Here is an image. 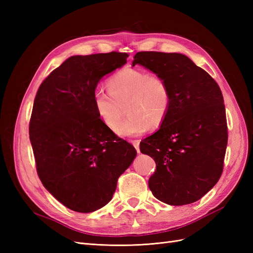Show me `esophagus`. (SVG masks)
Returning a JSON list of instances; mask_svg holds the SVG:
<instances>
[{
  "mask_svg": "<svg viewBox=\"0 0 253 253\" xmlns=\"http://www.w3.org/2000/svg\"><path fill=\"white\" fill-rule=\"evenodd\" d=\"M131 142H132V144L134 145V148L136 149V151L138 152V153H140V150H139V143H140V140H138V139H134V140H131Z\"/></svg>",
  "mask_w": 253,
  "mask_h": 253,
  "instance_id": "1",
  "label": "esophagus"
}]
</instances>
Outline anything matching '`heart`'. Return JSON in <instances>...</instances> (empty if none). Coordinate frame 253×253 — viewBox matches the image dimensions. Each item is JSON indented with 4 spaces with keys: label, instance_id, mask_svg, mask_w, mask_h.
Segmentation results:
<instances>
[{
    "label": "heart",
    "instance_id": "obj_1",
    "mask_svg": "<svg viewBox=\"0 0 253 253\" xmlns=\"http://www.w3.org/2000/svg\"><path fill=\"white\" fill-rule=\"evenodd\" d=\"M109 89L95 91V110L99 119L114 128L127 109L130 116L115 128L121 137L139 136L150 126L159 127L170 113L172 91L163 76L150 75L138 68H124L109 80Z\"/></svg>",
    "mask_w": 253,
    "mask_h": 253
}]
</instances>
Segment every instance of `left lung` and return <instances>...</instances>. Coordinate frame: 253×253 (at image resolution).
<instances>
[{"instance_id":"obj_1","label":"left lung","mask_w":253,"mask_h":253,"mask_svg":"<svg viewBox=\"0 0 253 253\" xmlns=\"http://www.w3.org/2000/svg\"><path fill=\"white\" fill-rule=\"evenodd\" d=\"M136 64L165 77L172 91L164 125L140 142V152L156 163L149 188L165 204H192L216 185L223 172L228 133L220 88L182 53L139 51Z\"/></svg>"}]
</instances>
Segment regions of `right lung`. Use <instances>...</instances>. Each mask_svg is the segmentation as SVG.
Returning <instances> with one entry per match:
<instances>
[{
  "label": "right lung",
  "mask_w": 253,
  "mask_h": 253,
  "mask_svg": "<svg viewBox=\"0 0 253 253\" xmlns=\"http://www.w3.org/2000/svg\"><path fill=\"white\" fill-rule=\"evenodd\" d=\"M126 52L73 56L40 85L29 122L38 175L48 192L76 212L102 208L137 152L99 119L98 82L126 63Z\"/></svg>",
  "instance_id": "add662e5"
}]
</instances>
